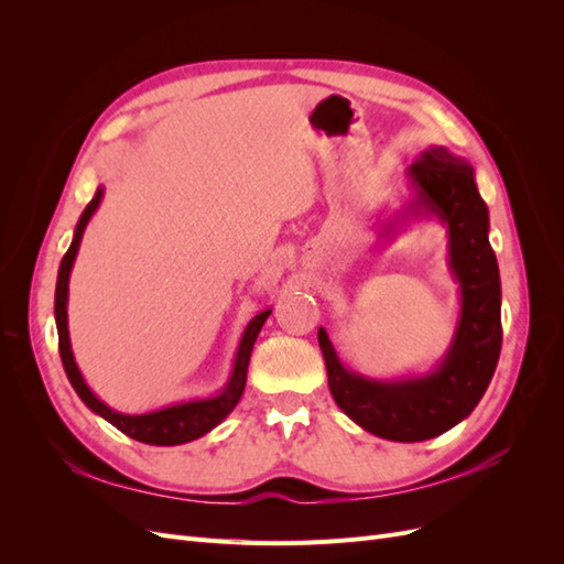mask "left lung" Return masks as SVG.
Here are the masks:
<instances>
[{"instance_id":"obj_1","label":"left lung","mask_w":564,"mask_h":564,"mask_svg":"<svg viewBox=\"0 0 564 564\" xmlns=\"http://www.w3.org/2000/svg\"><path fill=\"white\" fill-rule=\"evenodd\" d=\"M406 174L416 197L402 216L435 214L449 232V268L460 289V315L445 360L423 377L367 379L340 365L327 332H317L336 404L365 431L392 442L431 440L464 421L494 377L503 336L499 265L473 166L447 148L433 145Z\"/></svg>"}]
</instances>
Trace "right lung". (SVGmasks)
Masks as SVG:
<instances>
[{
  "label": "right lung",
  "instance_id": "right-lung-1",
  "mask_svg": "<svg viewBox=\"0 0 564 564\" xmlns=\"http://www.w3.org/2000/svg\"><path fill=\"white\" fill-rule=\"evenodd\" d=\"M100 199H104V187H98L94 199L87 204V209L82 212L77 228H75V237L70 249L65 251L61 268H58V282H56V303H54V313H56V327H58V350H61V360H63V369L70 379L73 388L77 395L82 398V402L87 404L91 412H96L98 416H104L106 421H110L117 431H122L124 435L145 442V445H158V447H174V445H183V442H191L202 437L204 433H209L212 429L224 421L235 404L240 402L242 392H245V383H247V369H249V357L256 344V336H259L263 322L268 319L270 311H263L256 315L242 334L240 348H237L235 355V367L230 373L228 386L218 392L214 398L207 400H193V402H183V404H172L166 409H158V412L150 414H119L115 409H110L106 402H100L91 388L84 383L82 373L77 369L75 355L70 348V334H67V282H70V270L75 263V256L79 251V242L84 228L91 220L94 212L98 209Z\"/></svg>",
  "mask_w": 564,
  "mask_h": 564
}]
</instances>
